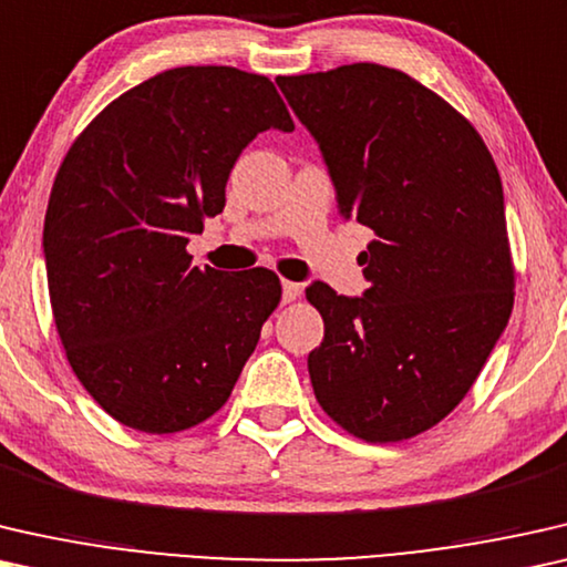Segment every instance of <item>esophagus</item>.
<instances>
[{
    "label": "esophagus",
    "instance_id": "34e87169",
    "mask_svg": "<svg viewBox=\"0 0 567 567\" xmlns=\"http://www.w3.org/2000/svg\"><path fill=\"white\" fill-rule=\"evenodd\" d=\"M300 295H302V285L290 282V280H282V300H285V302L298 300Z\"/></svg>",
    "mask_w": 567,
    "mask_h": 567
}]
</instances>
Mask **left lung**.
Returning a JSON list of instances; mask_svg holds the SVG:
<instances>
[{"instance_id":"8db88e82","label":"left lung","mask_w":567,"mask_h":567,"mask_svg":"<svg viewBox=\"0 0 567 567\" xmlns=\"http://www.w3.org/2000/svg\"><path fill=\"white\" fill-rule=\"evenodd\" d=\"M347 218L374 230L362 298L313 282L316 401L357 440H411L457 409L514 308L504 189L465 115L378 63L277 79Z\"/></svg>"}]
</instances>
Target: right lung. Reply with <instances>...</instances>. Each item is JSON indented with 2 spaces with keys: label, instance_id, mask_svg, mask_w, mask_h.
Wrapping results in <instances>:
<instances>
[{
  "label": "right lung",
  "instance_id": "obj_1",
  "mask_svg": "<svg viewBox=\"0 0 567 567\" xmlns=\"http://www.w3.org/2000/svg\"><path fill=\"white\" fill-rule=\"evenodd\" d=\"M269 127L295 125L267 76L179 66L110 102L63 156L43 228L53 321L79 382L123 426L210 419L280 306L272 269L228 275L187 254Z\"/></svg>",
  "mask_w": 567,
  "mask_h": 567
}]
</instances>
